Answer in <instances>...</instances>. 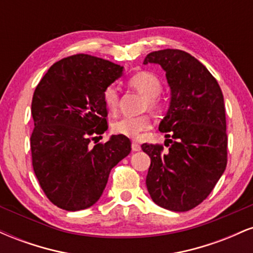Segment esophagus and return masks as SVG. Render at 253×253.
Returning <instances> with one entry per match:
<instances>
[{"label": "esophagus", "instance_id": "34e87169", "mask_svg": "<svg viewBox=\"0 0 253 253\" xmlns=\"http://www.w3.org/2000/svg\"><path fill=\"white\" fill-rule=\"evenodd\" d=\"M132 150L134 151V152H136V151H140L141 150L140 145L136 143V141H133V143H132Z\"/></svg>", "mask_w": 253, "mask_h": 253}]
</instances>
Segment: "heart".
Listing matches in <instances>:
<instances>
[{
  "label": "heart",
  "instance_id": "obj_1",
  "mask_svg": "<svg viewBox=\"0 0 253 253\" xmlns=\"http://www.w3.org/2000/svg\"><path fill=\"white\" fill-rule=\"evenodd\" d=\"M129 85L136 91L140 92L146 97L145 107L149 109L157 110L161 107V100L158 95L162 90V82L155 74L149 71L136 72L129 78ZM103 102L106 108L110 113H115L119 106V94L115 86L109 85L103 91ZM113 130L118 134H123L129 138H138L144 130H147L151 127V119L149 115H140V117L130 118L126 117L115 121L113 124Z\"/></svg>",
  "mask_w": 253,
  "mask_h": 253
}]
</instances>
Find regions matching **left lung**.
I'll use <instances>...</instances> for the list:
<instances>
[{"instance_id": "obj_1", "label": "left lung", "mask_w": 253, "mask_h": 253, "mask_svg": "<svg viewBox=\"0 0 253 253\" xmlns=\"http://www.w3.org/2000/svg\"><path fill=\"white\" fill-rule=\"evenodd\" d=\"M149 63L162 66L170 86L169 109L159 130L171 139L164 143L168 152L161 145H141L151 158L146 187L156 205L187 211L207 199L226 169L223 95L207 68L187 52H151L144 60Z\"/></svg>"}]
</instances>
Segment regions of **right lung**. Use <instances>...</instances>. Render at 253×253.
I'll return each instance as SVG.
<instances>
[{"mask_svg":"<svg viewBox=\"0 0 253 253\" xmlns=\"http://www.w3.org/2000/svg\"><path fill=\"white\" fill-rule=\"evenodd\" d=\"M123 72L124 66L81 53L54 63L37 85L32 163L45 195L62 210L95 205L110 170L129 155L130 141L123 134L90 145L96 138L91 135L108 128L103 91Z\"/></svg>","mask_w":253,"mask_h":253,"instance_id":"right-lung-1","label":"right lung"}]
</instances>
